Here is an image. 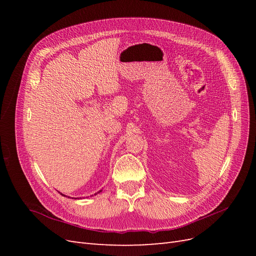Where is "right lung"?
Segmentation results:
<instances>
[{"instance_id":"add662e5","label":"right lung","mask_w":256,"mask_h":256,"mask_svg":"<svg viewBox=\"0 0 256 256\" xmlns=\"http://www.w3.org/2000/svg\"><path fill=\"white\" fill-rule=\"evenodd\" d=\"M63 196H64V194H63Z\"/></svg>"}]
</instances>
